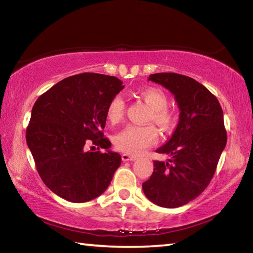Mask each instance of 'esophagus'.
<instances>
[{
	"mask_svg": "<svg viewBox=\"0 0 253 253\" xmlns=\"http://www.w3.org/2000/svg\"><path fill=\"white\" fill-rule=\"evenodd\" d=\"M122 160H123L124 162L135 161V160H136V156L130 155V154H123V155H122Z\"/></svg>",
	"mask_w": 253,
	"mask_h": 253,
	"instance_id": "obj_1",
	"label": "esophagus"
}]
</instances>
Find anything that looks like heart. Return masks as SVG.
<instances>
[{
    "label": "heart",
    "instance_id": "heart-1",
    "mask_svg": "<svg viewBox=\"0 0 253 253\" xmlns=\"http://www.w3.org/2000/svg\"><path fill=\"white\" fill-rule=\"evenodd\" d=\"M139 96L152 108L149 118L163 128H169L173 124V114L168 108L169 98L157 87H146L139 91ZM125 101L121 96H115L107 106L106 116L110 123L117 124L124 118ZM158 132L153 125H128L114 137V144L118 151L138 155L148 147L155 145Z\"/></svg>",
    "mask_w": 253,
    "mask_h": 253
}]
</instances>
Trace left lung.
Listing matches in <instances>:
<instances>
[{
    "mask_svg": "<svg viewBox=\"0 0 253 253\" xmlns=\"http://www.w3.org/2000/svg\"><path fill=\"white\" fill-rule=\"evenodd\" d=\"M148 80L169 89L181 113L172 137L156 151L172 157L154 161V172L143 183V191L156 205L178 208L198 198L215 173L226 145L223 111L216 97L190 77L161 72Z\"/></svg>",
    "mask_w": 253,
    "mask_h": 253,
    "instance_id": "obj_1",
    "label": "left lung"
}]
</instances>
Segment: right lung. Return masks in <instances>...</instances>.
Returning <instances> with one entry per match:
<instances>
[{"mask_svg": "<svg viewBox=\"0 0 253 253\" xmlns=\"http://www.w3.org/2000/svg\"><path fill=\"white\" fill-rule=\"evenodd\" d=\"M123 89L116 77L84 72L59 81L33 105L27 144L41 179L60 198L83 203L108 187L122 157L109 151L102 129L107 106ZM88 144L106 152H88Z\"/></svg>", "mask_w": 253, "mask_h": 253, "instance_id": "obj_1", "label": "right lung"}]
</instances>
